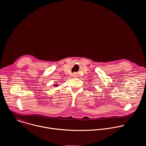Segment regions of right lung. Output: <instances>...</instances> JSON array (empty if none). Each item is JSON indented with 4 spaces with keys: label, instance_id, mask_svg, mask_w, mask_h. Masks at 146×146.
Wrapping results in <instances>:
<instances>
[{
    "label": "right lung",
    "instance_id": "add662e5",
    "mask_svg": "<svg viewBox=\"0 0 146 146\" xmlns=\"http://www.w3.org/2000/svg\"><path fill=\"white\" fill-rule=\"evenodd\" d=\"M54 86H58V85H57V84H54Z\"/></svg>",
    "mask_w": 146,
    "mask_h": 146
}]
</instances>
